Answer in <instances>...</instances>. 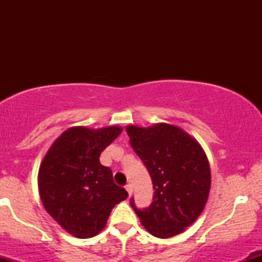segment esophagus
<instances>
[{"label": "esophagus", "instance_id": "obj_1", "mask_svg": "<svg viewBox=\"0 0 262 262\" xmlns=\"http://www.w3.org/2000/svg\"><path fill=\"white\" fill-rule=\"evenodd\" d=\"M125 189H127L128 194H129V196H130L132 192H133V186H132L130 183H127V185H125Z\"/></svg>", "mask_w": 262, "mask_h": 262}]
</instances>
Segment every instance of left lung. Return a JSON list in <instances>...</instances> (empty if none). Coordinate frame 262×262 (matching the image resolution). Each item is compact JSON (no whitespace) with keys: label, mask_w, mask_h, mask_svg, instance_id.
I'll return each mask as SVG.
<instances>
[{"label":"left lung","mask_w":262,"mask_h":262,"mask_svg":"<svg viewBox=\"0 0 262 262\" xmlns=\"http://www.w3.org/2000/svg\"><path fill=\"white\" fill-rule=\"evenodd\" d=\"M129 143L151 177L154 196L146 208L130 206L141 224L156 237L182 233L200 217L208 200L210 169L203 149L175 125H128Z\"/></svg>","instance_id":"obj_1"}]
</instances>
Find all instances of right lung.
Segmentation results:
<instances>
[{"label":"right lung","instance_id":"1","mask_svg":"<svg viewBox=\"0 0 262 262\" xmlns=\"http://www.w3.org/2000/svg\"><path fill=\"white\" fill-rule=\"evenodd\" d=\"M122 128L68 129L54 141L38 173L44 208L76 237H92L106 227L113 207L128 192L113 181L112 170L100 155Z\"/></svg>","mask_w":262,"mask_h":262}]
</instances>
